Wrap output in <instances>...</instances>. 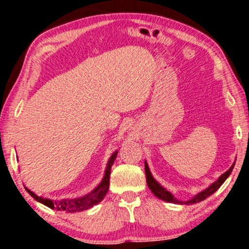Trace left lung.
<instances>
[{"label":"left lung","mask_w":249,"mask_h":249,"mask_svg":"<svg viewBox=\"0 0 249 249\" xmlns=\"http://www.w3.org/2000/svg\"><path fill=\"white\" fill-rule=\"evenodd\" d=\"M234 167V164L231 166V168L228 171H226V172L222 174V176L219 177V179L216 180V181H214L212 185H211L210 187H207L206 190H204L202 192H199L196 196H194L192 199L187 200V201H179V200H177L176 198L173 196V194L171 192H168L167 190H165L164 187L161 186L160 184H158V181H156L154 178L152 177V174H151V171L150 168L147 166V162L145 161V174H146V182H147V186L150 188L151 191H152V193L154 194L156 196H158L159 199L164 200V201L166 202H174V204H186V205H192V204H196V202L199 201H202V200H205L207 198V196H212V194L215 192L218 188L221 186L222 184L225 182V180L230 177L231 172H232Z\"/></svg>","instance_id":"left-lung-1"}]
</instances>
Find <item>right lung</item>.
I'll use <instances>...</instances> for the list:
<instances>
[{
  "instance_id": "1",
  "label": "right lung",
  "mask_w": 249,
  "mask_h": 249,
  "mask_svg": "<svg viewBox=\"0 0 249 249\" xmlns=\"http://www.w3.org/2000/svg\"><path fill=\"white\" fill-rule=\"evenodd\" d=\"M117 151L108 159L107 170H105L104 178L101 181V184L97 186L95 190L91 191L89 194H85L84 196H79V198H69V199H61V200H51L47 198H42V196H36L35 193L31 192L30 190L25 188L28 191V193L33 196L34 199L37 200L41 204L45 205L51 210L61 211V212H67V213H73V212H81V211H85L95 206L96 204L101 202L104 196H107L108 191V185H110V174H111V166L113 165V162L116 160L117 157Z\"/></svg>"
}]
</instances>
